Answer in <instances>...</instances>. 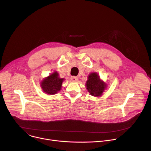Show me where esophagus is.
Masks as SVG:
<instances>
[{
  "label": "esophagus",
  "instance_id": "34e87169",
  "mask_svg": "<svg viewBox=\"0 0 151 151\" xmlns=\"http://www.w3.org/2000/svg\"><path fill=\"white\" fill-rule=\"evenodd\" d=\"M71 79L73 81H76L78 80V77L77 76H73L71 77Z\"/></svg>",
  "mask_w": 151,
  "mask_h": 151
}]
</instances>
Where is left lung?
<instances>
[{
  "label": "left lung",
  "instance_id": "obj_1",
  "mask_svg": "<svg viewBox=\"0 0 151 151\" xmlns=\"http://www.w3.org/2000/svg\"><path fill=\"white\" fill-rule=\"evenodd\" d=\"M88 78L86 83V87L88 91L91 96L95 97L101 96L106 87V83L100 81L99 76L96 73L90 74Z\"/></svg>",
  "mask_w": 151,
  "mask_h": 151
}]
</instances>
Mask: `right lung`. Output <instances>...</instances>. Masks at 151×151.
Returning a JSON list of instances; mask_svg holds the SVG:
<instances>
[{
    "label": "right lung",
    "instance_id": "add662e5",
    "mask_svg": "<svg viewBox=\"0 0 151 151\" xmlns=\"http://www.w3.org/2000/svg\"><path fill=\"white\" fill-rule=\"evenodd\" d=\"M64 79L58 77V73L54 72L46 78L41 82V87L45 93L49 94H55L61 90Z\"/></svg>",
    "mask_w": 151,
    "mask_h": 151
}]
</instances>
